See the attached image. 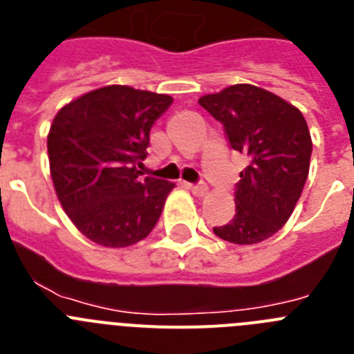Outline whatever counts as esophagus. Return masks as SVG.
<instances>
[{
	"label": "esophagus",
	"instance_id": "esophagus-1",
	"mask_svg": "<svg viewBox=\"0 0 354 354\" xmlns=\"http://www.w3.org/2000/svg\"><path fill=\"white\" fill-rule=\"evenodd\" d=\"M187 189L196 196H204L207 193V184L200 183V184H187Z\"/></svg>",
	"mask_w": 354,
	"mask_h": 354
}]
</instances>
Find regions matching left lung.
<instances>
[{
	"label": "left lung",
	"mask_w": 354,
	"mask_h": 354,
	"mask_svg": "<svg viewBox=\"0 0 354 354\" xmlns=\"http://www.w3.org/2000/svg\"><path fill=\"white\" fill-rule=\"evenodd\" d=\"M198 104L223 124L230 147L250 159L236 184V214L212 230L234 245L270 239L290 218L308 177L312 138L305 117L248 83L200 97Z\"/></svg>",
	"instance_id": "left-lung-1"
}]
</instances>
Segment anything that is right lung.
<instances>
[{
	"mask_svg": "<svg viewBox=\"0 0 354 354\" xmlns=\"http://www.w3.org/2000/svg\"><path fill=\"white\" fill-rule=\"evenodd\" d=\"M174 102L165 93L109 84L56 113L48 134L51 179L83 236L106 248L145 239L174 183L138 177L150 127Z\"/></svg>",
	"mask_w": 354,
	"mask_h": 354,
	"instance_id": "1",
	"label": "right lung"
}]
</instances>
